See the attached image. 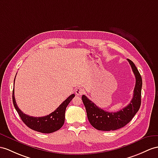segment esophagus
Instances as JSON below:
<instances>
[{
	"instance_id": "esophagus-1",
	"label": "esophagus",
	"mask_w": 158,
	"mask_h": 158,
	"mask_svg": "<svg viewBox=\"0 0 158 158\" xmlns=\"http://www.w3.org/2000/svg\"><path fill=\"white\" fill-rule=\"evenodd\" d=\"M84 92V90L81 87H78L76 89V94L78 96H80V95L83 94Z\"/></svg>"
}]
</instances>
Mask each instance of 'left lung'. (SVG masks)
<instances>
[{"instance_id": "1", "label": "left lung", "mask_w": 158, "mask_h": 158, "mask_svg": "<svg viewBox=\"0 0 158 158\" xmlns=\"http://www.w3.org/2000/svg\"><path fill=\"white\" fill-rule=\"evenodd\" d=\"M127 60L135 76L136 82L133 98L125 108L117 112H108L99 108L85 95H82V100L86 108L88 119L91 125L95 129L108 131L123 127L132 120L140 108L142 78L135 65L131 60L129 59Z\"/></svg>"}]
</instances>
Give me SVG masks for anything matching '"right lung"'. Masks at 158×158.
Masks as SVG:
<instances>
[{"instance_id":"add662e5","label":"right lung","mask_w":158,"mask_h":158,"mask_svg":"<svg viewBox=\"0 0 158 158\" xmlns=\"http://www.w3.org/2000/svg\"><path fill=\"white\" fill-rule=\"evenodd\" d=\"M15 84V82H14ZM14 89L13 91V102L15 109L17 111L21 120L24 123L34 131L43 133H51L59 130L63 126L65 121V112L68 104L70 102L72 98L75 97L74 94H71L57 107L53 112L47 116L41 117H34L25 114L19 109L15 101Z\"/></svg>"}]
</instances>
